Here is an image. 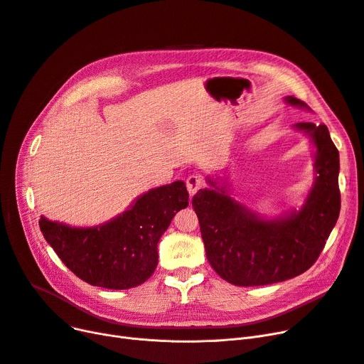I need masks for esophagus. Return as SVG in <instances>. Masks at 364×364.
<instances>
[{"label": "esophagus", "mask_w": 364, "mask_h": 364, "mask_svg": "<svg viewBox=\"0 0 364 364\" xmlns=\"http://www.w3.org/2000/svg\"><path fill=\"white\" fill-rule=\"evenodd\" d=\"M203 186V178L200 175H193L186 179V188L189 196H196L198 189Z\"/></svg>", "instance_id": "34e87169"}]
</instances>
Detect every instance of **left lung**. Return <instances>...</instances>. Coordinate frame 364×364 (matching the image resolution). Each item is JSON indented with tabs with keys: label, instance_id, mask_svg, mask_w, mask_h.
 <instances>
[{
	"label": "left lung",
	"instance_id": "obj_1",
	"mask_svg": "<svg viewBox=\"0 0 364 364\" xmlns=\"http://www.w3.org/2000/svg\"><path fill=\"white\" fill-rule=\"evenodd\" d=\"M290 107L311 111L286 96ZM313 146L314 181L301 207L261 215L232 197L227 178L207 176L209 188L194 196L207 261L220 279L235 286H265L298 277L313 267L341 210L339 152L326 124L296 123Z\"/></svg>",
	"mask_w": 364,
	"mask_h": 364
}]
</instances>
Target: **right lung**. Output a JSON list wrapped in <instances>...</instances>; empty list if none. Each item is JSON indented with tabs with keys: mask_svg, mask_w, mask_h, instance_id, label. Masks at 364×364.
<instances>
[{
	"mask_svg": "<svg viewBox=\"0 0 364 364\" xmlns=\"http://www.w3.org/2000/svg\"><path fill=\"white\" fill-rule=\"evenodd\" d=\"M183 181L152 188L127 209L93 227L40 218V230L60 261L92 286L124 290L145 283L159 264L157 245L175 215L188 207Z\"/></svg>",
	"mask_w": 364,
	"mask_h": 364,
	"instance_id": "1",
	"label": "right lung"
}]
</instances>
